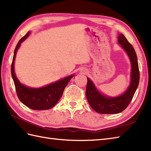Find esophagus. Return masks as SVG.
Instances as JSON below:
<instances>
[{
	"label": "esophagus",
	"mask_w": 151,
	"mask_h": 151,
	"mask_svg": "<svg viewBox=\"0 0 151 151\" xmlns=\"http://www.w3.org/2000/svg\"><path fill=\"white\" fill-rule=\"evenodd\" d=\"M83 72H85V73H86V72H85V71H84V70L83 71Z\"/></svg>",
	"instance_id": "esophagus-1"
}]
</instances>
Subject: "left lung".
<instances>
[{"label": "left lung", "mask_w": 151, "mask_h": 151, "mask_svg": "<svg viewBox=\"0 0 151 151\" xmlns=\"http://www.w3.org/2000/svg\"><path fill=\"white\" fill-rule=\"evenodd\" d=\"M118 42L126 51L131 61V83L127 90L122 95L119 97H109L99 92L93 82L87 78L86 96L88 102L91 108L101 114H116L123 111L130 104L139 84L138 63L133 47L123 34L119 35Z\"/></svg>", "instance_id": "left-lung-1"}]
</instances>
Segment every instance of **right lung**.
<instances>
[{"label": "right lung", "instance_id": "add662e5", "mask_svg": "<svg viewBox=\"0 0 151 151\" xmlns=\"http://www.w3.org/2000/svg\"><path fill=\"white\" fill-rule=\"evenodd\" d=\"M30 32H28L18 42L14 49L12 64V75L18 97L28 108L34 110H45L53 108L63 95L65 88L67 86L73 75L65 78L58 81L50 84L40 88H32L25 86L20 83L14 70V62L18 49L20 44L26 39Z\"/></svg>", "mask_w": 151, "mask_h": 151}]
</instances>
